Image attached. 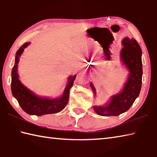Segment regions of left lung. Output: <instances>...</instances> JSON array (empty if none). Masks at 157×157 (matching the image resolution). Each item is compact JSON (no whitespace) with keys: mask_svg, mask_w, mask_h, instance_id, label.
Segmentation results:
<instances>
[{"mask_svg":"<svg viewBox=\"0 0 157 157\" xmlns=\"http://www.w3.org/2000/svg\"><path fill=\"white\" fill-rule=\"evenodd\" d=\"M122 44L123 47L120 57L121 62L129 72L127 81L123 90L113 95L107 104L94 105L95 113L100 116H118L124 113L132 106L141 90L143 72L141 47L133 38H124ZM90 86L95 95V89L91 82Z\"/></svg>","mask_w":157,"mask_h":157,"instance_id":"obj_1","label":"left lung"}]
</instances>
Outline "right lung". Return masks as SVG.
<instances>
[{
  "instance_id": "obj_1",
  "label": "right lung",
  "mask_w": 157,
  "mask_h": 157,
  "mask_svg": "<svg viewBox=\"0 0 157 157\" xmlns=\"http://www.w3.org/2000/svg\"><path fill=\"white\" fill-rule=\"evenodd\" d=\"M30 43H24L16 52L15 64L11 72L12 94L17 100L23 110L29 114L42 116L44 114L59 113L68 104L70 89L74 84L76 75L71 76L68 78V84L60 98L49 99L37 96L22 84L19 79L17 74V66L20 62V57L24 52L25 48H26Z\"/></svg>"
}]
</instances>
